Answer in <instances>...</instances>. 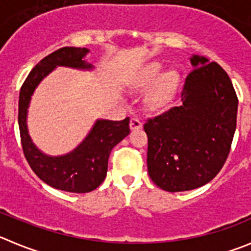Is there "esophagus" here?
I'll list each match as a JSON object with an SVG mask.
<instances>
[{
	"label": "esophagus",
	"instance_id": "34e87169",
	"mask_svg": "<svg viewBox=\"0 0 251 251\" xmlns=\"http://www.w3.org/2000/svg\"><path fill=\"white\" fill-rule=\"evenodd\" d=\"M142 127H143V123L139 118H137V117H133V118L130 119V129L132 130L140 129Z\"/></svg>",
	"mask_w": 251,
	"mask_h": 251
}]
</instances>
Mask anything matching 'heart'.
I'll list each match as a JSON object with an SVG mask.
<instances>
[{"mask_svg":"<svg viewBox=\"0 0 251 251\" xmlns=\"http://www.w3.org/2000/svg\"><path fill=\"white\" fill-rule=\"evenodd\" d=\"M160 66L154 64V65L149 66L148 70L145 71L144 75L140 77L139 85L140 86H147L150 82L154 81V78L156 77L157 74H159ZM176 85H177V77H176L175 74L169 73L166 75H164L163 77L160 78L159 82L156 83V86L154 87V90L151 91L149 96V103L152 107H161L171 99L174 91H175Z\"/></svg>","mask_w":251,"mask_h":251,"instance_id":"obj_1","label":"heart"}]
</instances>
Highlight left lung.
Here are the masks:
<instances>
[{"label":"left lung","instance_id":"8db88e82","mask_svg":"<svg viewBox=\"0 0 251 251\" xmlns=\"http://www.w3.org/2000/svg\"><path fill=\"white\" fill-rule=\"evenodd\" d=\"M193 70L181 91L182 104L145 121L148 173L169 192L206 185L221 171L237 128L238 97L228 74L204 56L191 58Z\"/></svg>","mask_w":251,"mask_h":251}]
</instances>
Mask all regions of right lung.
Segmentation results:
<instances>
[{
	"label": "right lung",
	"instance_id": "right-lung-1",
	"mask_svg": "<svg viewBox=\"0 0 251 251\" xmlns=\"http://www.w3.org/2000/svg\"><path fill=\"white\" fill-rule=\"evenodd\" d=\"M86 48L64 47L43 58L23 82L18 104L21 144L23 154L35 175L56 190L86 193L99 187L106 178L112 149L129 134V117L123 121H97L85 142L65 156L50 157L42 154L30 140L25 124L27 108L35 86L56 65L90 69L82 58Z\"/></svg>",
	"mask_w": 251,
	"mask_h": 251
}]
</instances>
